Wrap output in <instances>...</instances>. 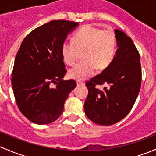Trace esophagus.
Returning <instances> with one entry per match:
<instances>
[{"mask_svg":"<svg viewBox=\"0 0 156 156\" xmlns=\"http://www.w3.org/2000/svg\"><path fill=\"white\" fill-rule=\"evenodd\" d=\"M84 83L83 82V81H77V85H83Z\"/></svg>","mask_w":156,"mask_h":156,"instance_id":"34e87169","label":"esophagus"}]
</instances>
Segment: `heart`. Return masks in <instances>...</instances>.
<instances>
[{
	"label": "heart",
	"mask_w": 156,
	"mask_h": 156,
	"mask_svg": "<svg viewBox=\"0 0 156 156\" xmlns=\"http://www.w3.org/2000/svg\"><path fill=\"white\" fill-rule=\"evenodd\" d=\"M116 37L111 29L103 30L87 25L73 34L71 42L65 41L61 47L64 62L75 65L81 53L82 61L69 69V76L76 80L93 76L96 69L103 70L109 66L115 56Z\"/></svg>",
	"instance_id": "heart-1"
}]
</instances>
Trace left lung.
<instances>
[{
  "label": "left lung",
  "instance_id": "8db88e82",
  "mask_svg": "<svg viewBox=\"0 0 156 156\" xmlns=\"http://www.w3.org/2000/svg\"><path fill=\"white\" fill-rule=\"evenodd\" d=\"M118 49L113 60L100 75L86 82L88 95L84 112L90 120L103 126L120 122L130 112L141 86L140 56L125 32L115 30ZM107 83L100 91L97 85Z\"/></svg>",
  "mask_w": 156,
  "mask_h": 156
}]
</instances>
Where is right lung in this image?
I'll return each instance as SVG.
<instances>
[{
  "mask_svg": "<svg viewBox=\"0 0 156 156\" xmlns=\"http://www.w3.org/2000/svg\"><path fill=\"white\" fill-rule=\"evenodd\" d=\"M78 26L68 20H53L31 31L22 42L11 82L20 112L33 123L47 125L56 121L76 87L75 80H63L66 69L61 47Z\"/></svg>",
  "mask_w": 156,
  "mask_h": 156,
  "instance_id": "obj_1",
  "label": "right lung"
}]
</instances>
